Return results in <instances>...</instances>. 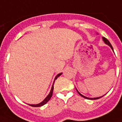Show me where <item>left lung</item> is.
Returning a JSON list of instances; mask_svg holds the SVG:
<instances>
[{
    "label": "left lung",
    "instance_id": "obj_1",
    "mask_svg": "<svg viewBox=\"0 0 122 122\" xmlns=\"http://www.w3.org/2000/svg\"><path fill=\"white\" fill-rule=\"evenodd\" d=\"M102 39H103V41H104V42H105V44H107V45H108V46H110V47H111V49H112V50L113 51V47H112V46H111V43H110V42H109V41L107 40V39H106V38H105V37H102ZM77 90V92H78V93H79V94H80V95H81V96H82V97H84V98H85V99H90V100L98 99H100V98H101V97H103V96H104V95H103V96H102V97H95V98H88V97H85V96H84V95H82V94H81V93H80V92H79L78 91V90Z\"/></svg>",
    "mask_w": 122,
    "mask_h": 122
}]
</instances>
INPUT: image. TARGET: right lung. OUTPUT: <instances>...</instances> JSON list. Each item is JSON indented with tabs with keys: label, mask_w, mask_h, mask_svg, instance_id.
Returning <instances> with one entry per match:
<instances>
[{
	"label": "right lung",
	"mask_w": 122,
	"mask_h": 122,
	"mask_svg": "<svg viewBox=\"0 0 122 122\" xmlns=\"http://www.w3.org/2000/svg\"><path fill=\"white\" fill-rule=\"evenodd\" d=\"M61 74H62V73H60V74H58L56 75V77H55V78L54 81L56 80V79H57V78H58V77H59V76H60V75H61ZM53 85H54V83H53V84L52 87H51V90H50V93L48 94V96H47V97H46V98L44 99L43 101L41 102V103L37 104H29V105L31 106H32V107H40V106H42L44 105L45 104L47 103V102H48L50 101V99H51V96H52L53 91V88H54V87H53Z\"/></svg>",
	"instance_id": "1"
}]
</instances>
